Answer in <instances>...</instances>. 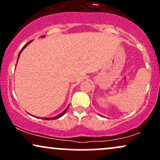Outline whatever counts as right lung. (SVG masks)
<instances>
[{
    "label": "right lung",
    "instance_id": "1",
    "mask_svg": "<svg viewBox=\"0 0 160 160\" xmlns=\"http://www.w3.org/2000/svg\"><path fill=\"white\" fill-rule=\"evenodd\" d=\"M43 38H44V37L45 36H43ZM32 40H31V41L30 42H28V43H27V44H25V46H24V47H22V49H21V50H20V52H19V56H18V59H19V56H20V53H21L22 52V51L23 50V49H25V47H27V45H28L29 44V43H31V42H32ZM68 107H69V106H68ZM68 107L67 108H66V109L65 110V111H64L63 112H62V113H60V114H58V116H56V117H49V118H43V119H44V120H56V119H58V118H59V117H62V116H63L64 114H65V113H66V111H67V110H68Z\"/></svg>",
    "mask_w": 160,
    "mask_h": 160
}]
</instances>
